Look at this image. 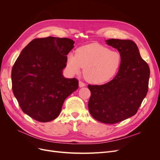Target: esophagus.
I'll use <instances>...</instances> for the list:
<instances>
[{"mask_svg":"<svg viewBox=\"0 0 160 160\" xmlns=\"http://www.w3.org/2000/svg\"><path fill=\"white\" fill-rule=\"evenodd\" d=\"M79 88H83V87L85 86V84L83 83V82L79 81Z\"/></svg>","mask_w":160,"mask_h":160,"instance_id":"obj_1","label":"esophagus"}]
</instances>
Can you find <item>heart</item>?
<instances>
[{"instance_id":"obj_1","label":"heart","mask_w":160,"mask_h":160,"mask_svg":"<svg viewBox=\"0 0 160 160\" xmlns=\"http://www.w3.org/2000/svg\"><path fill=\"white\" fill-rule=\"evenodd\" d=\"M122 63V55L116 51L98 43H91L77 49L75 55L69 53L67 66L72 74L79 73L81 68L83 76L89 83L101 84L115 76Z\"/></svg>"}]
</instances>
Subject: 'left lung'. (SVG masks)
I'll return each mask as SVG.
<instances>
[{"label": "left lung", "mask_w": 160, "mask_h": 160, "mask_svg": "<svg viewBox=\"0 0 160 160\" xmlns=\"http://www.w3.org/2000/svg\"><path fill=\"white\" fill-rule=\"evenodd\" d=\"M105 42L118 50L122 63L118 74L108 83L88 85V108L96 120L113 124L137 113L148 93L150 71L133 41L111 38Z\"/></svg>", "instance_id": "1"}]
</instances>
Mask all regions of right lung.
Masks as SVG:
<instances>
[{
  "mask_svg": "<svg viewBox=\"0 0 160 160\" xmlns=\"http://www.w3.org/2000/svg\"><path fill=\"white\" fill-rule=\"evenodd\" d=\"M75 42L67 38H35L12 67V89L22 111L40 122L56 119L65 99L78 89L75 78L62 75Z\"/></svg>",
  "mask_w": 160,
  "mask_h": 160,
  "instance_id": "add662e5",
  "label": "right lung"
}]
</instances>
